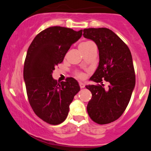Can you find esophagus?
<instances>
[{
  "label": "esophagus",
  "instance_id": "1",
  "mask_svg": "<svg viewBox=\"0 0 151 151\" xmlns=\"http://www.w3.org/2000/svg\"><path fill=\"white\" fill-rule=\"evenodd\" d=\"M79 85H80V87L81 88H84V86H85V84H84V83H82V82H80Z\"/></svg>",
  "mask_w": 151,
  "mask_h": 151
}]
</instances>
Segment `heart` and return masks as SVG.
Here are the masks:
<instances>
[{
	"mask_svg": "<svg viewBox=\"0 0 151 151\" xmlns=\"http://www.w3.org/2000/svg\"><path fill=\"white\" fill-rule=\"evenodd\" d=\"M92 44H93V43L92 42H84L81 43V44H80L79 49H80V51H82L85 50V49H87L88 47H90ZM76 76H77L78 78H83L84 77V73H80V72H76Z\"/></svg>",
	"mask_w": 151,
	"mask_h": 151,
	"instance_id": "1",
	"label": "heart"
}]
</instances>
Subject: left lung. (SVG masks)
Wrapping results in <instances>:
<instances>
[{"instance_id": "left-lung-1", "label": "left lung", "mask_w": 151, "mask_h": 151, "mask_svg": "<svg viewBox=\"0 0 151 151\" xmlns=\"http://www.w3.org/2000/svg\"><path fill=\"white\" fill-rule=\"evenodd\" d=\"M84 38L95 42L99 50V65L91 80L98 85H86L92 98L88 103L89 117L99 124L114 122L122 115L135 85V75L131 53L127 45L107 28L83 30ZM109 83L107 88L102 83Z\"/></svg>"}]
</instances>
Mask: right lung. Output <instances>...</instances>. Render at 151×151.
Instances as JSON below:
<instances>
[{
  "label": "right lung",
  "mask_w": 151,
  "mask_h": 151,
  "mask_svg": "<svg viewBox=\"0 0 151 151\" xmlns=\"http://www.w3.org/2000/svg\"><path fill=\"white\" fill-rule=\"evenodd\" d=\"M82 34V29L51 27L35 37L27 50L23 78L29 102L37 116L50 124L65 120L69 105L80 90L74 78L58 83L52 73Z\"/></svg>",
  "instance_id": "add662e5"
}]
</instances>
